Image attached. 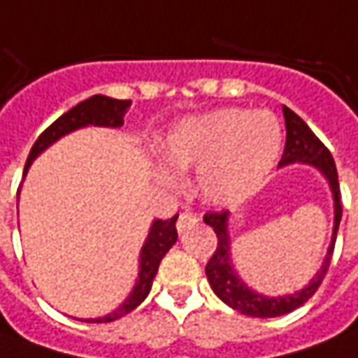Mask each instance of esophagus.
<instances>
[{
	"label": "esophagus",
	"mask_w": 358,
	"mask_h": 358,
	"mask_svg": "<svg viewBox=\"0 0 358 358\" xmlns=\"http://www.w3.org/2000/svg\"><path fill=\"white\" fill-rule=\"evenodd\" d=\"M192 222H197V217L194 213H180L178 222H176V227H178V232H184L187 224H192Z\"/></svg>",
	"instance_id": "1"
}]
</instances>
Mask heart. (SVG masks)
Instances as JSON below:
<instances>
[{"label": "heart", "instance_id": "b5f03b06", "mask_svg": "<svg viewBox=\"0 0 358 358\" xmlns=\"http://www.w3.org/2000/svg\"><path fill=\"white\" fill-rule=\"evenodd\" d=\"M281 151V127L267 110L222 108L180 122L166 134L161 155L172 171L197 166L201 196L217 205L248 197L264 184ZM159 178L174 184L169 171Z\"/></svg>", "mask_w": 358, "mask_h": 358}]
</instances>
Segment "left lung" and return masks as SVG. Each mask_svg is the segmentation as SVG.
<instances>
[{"label": "left lung", "instance_id": "8db88e82", "mask_svg": "<svg viewBox=\"0 0 358 358\" xmlns=\"http://www.w3.org/2000/svg\"><path fill=\"white\" fill-rule=\"evenodd\" d=\"M283 116L285 126H287V141H285V153L281 157V161H279V166H287V164H292V162H304V164L316 166L326 176L327 184L331 187V194H334V213H336V217H334V234H331V242L327 246L324 264L304 289L296 291L294 294L266 296L262 292L250 289L248 285L240 279L236 269L232 266L231 238H229V211H217V213L205 215L203 221L209 227H213L215 234H217V250H215V254L205 266V273H207L209 285L224 304H229L231 308L238 310L240 314H246V316H252V318H275V316L289 314L292 310L302 306L314 292L318 291V287L322 285L327 273V267L331 264L337 229H339L341 215H343L337 169L331 153L327 151L326 145L312 134V129L306 126V122L301 116H296L291 108L283 106Z\"/></svg>", "mask_w": 358, "mask_h": 358}]
</instances>
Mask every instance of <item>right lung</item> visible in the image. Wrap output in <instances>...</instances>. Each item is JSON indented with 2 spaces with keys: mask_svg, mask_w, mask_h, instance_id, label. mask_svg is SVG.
I'll list each match as a JSON object with an SVG mask.
<instances>
[{
  "mask_svg": "<svg viewBox=\"0 0 358 358\" xmlns=\"http://www.w3.org/2000/svg\"><path fill=\"white\" fill-rule=\"evenodd\" d=\"M129 104H131V101H118V99H110V96H104V94H94L91 99L79 102L71 110H67L66 114H62L52 126L46 127L38 136V139L34 141L31 153H29V159H27V164H24L22 176H27L32 161L44 149H48L50 145L56 143L59 137L67 136V134H71L75 129L87 126H122L124 124V114L129 108ZM176 219H178V215H174L172 219H166V221H162V219L153 221L149 236L145 238L143 248H141V254H139V273H137L136 287H134V291L129 292V296H127L126 301L122 302L114 312L106 314V316L87 318L81 320V322H87V324L114 322V320L129 314L131 310H136L147 299V294L151 291V285H153L155 275H157L159 266H161V259L174 246V242L178 240Z\"/></svg>",
  "mask_w": 358,
  "mask_h": 358,
  "instance_id": "obj_1",
  "label": "right lung"
}]
</instances>
